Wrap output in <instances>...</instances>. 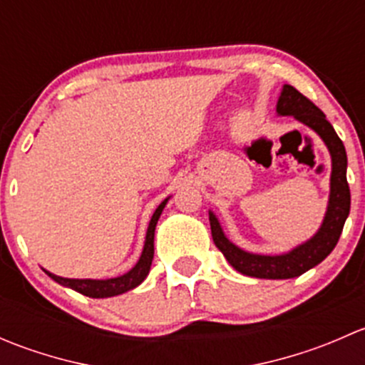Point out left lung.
<instances>
[{"label":"left lung","instance_id":"8db88e82","mask_svg":"<svg viewBox=\"0 0 365 365\" xmlns=\"http://www.w3.org/2000/svg\"><path fill=\"white\" fill-rule=\"evenodd\" d=\"M277 113L282 116H295L302 123L318 132L319 138L329 146L332 155V178H330V200L325 220L318 233L305 242L300 247L281 256H259V254L245 252L231 244L224 237L219 226V220L213 213H210V227L212 238L217 249L226 256L231 267L240 274L257 279H292L298 277L309 268L322 263L339 242V237L344 227L346 217L349 213V185L346 180V150L339 135L336 134L330 121L327 120L322 109L316 108L305 95H302L297 88L286 84L277 102Z\"/></svg>","mask_w":365,"mask_h":365}]
</instances>
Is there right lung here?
Masks as SVG:
<instances>
[{
    "label": "right lung",
    "mask_w": 365,
    "mask_h": 365,
    "mask_svg": "<svg viewBox=\"0 0 365 365\" xmlns=\"http://www.w3.org/2000/svg\"><path fill=\"white\" fill-rule=\"evenodd\" d=\"M168 200L162 201L159 205V208L155 210L153 213L152 220H150L148 226V233H146V242H145V249H143L141 257H139L138 264L132 268L130 272H127L121 277H114V279H106V281H93V279H65V277H58V275L51 274V272H46L51 279H54L60 284L67 286V288H72L73 292L81 293V295H86L91 298H108V297H114V295H121V293L128 292V289L135 288V286L141 284L145 281V277L148 275L150 267H152L153 261V237H155V226L157 220H159L162 210H164Z\"/></svg>",
    "instance_id": "add662e5"
}]
</instances>
